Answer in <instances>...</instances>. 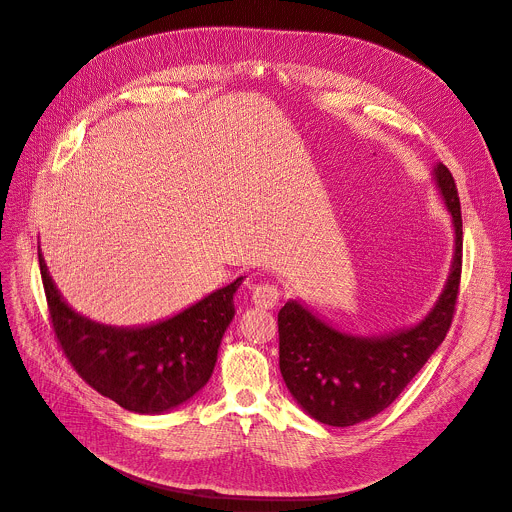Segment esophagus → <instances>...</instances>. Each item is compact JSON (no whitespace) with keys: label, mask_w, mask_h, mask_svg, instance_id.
I'll return each instance as SVG.
<instances>
[{"label":"esophagus","mask_w":512,"mask_h":512,"mask_svg":"<svg viewBox=\"0 0 512 512\" xmlns=\"http://www.w3.org/2000/svg\"><path fill=\"white\" fill-rule=\"evenodd\" d=\"M251 300L257 308L269 310V308L277 306V300H280V288L273 286V284H261V286L253 288Z\"/></svg>","instance_id":"34e87169"}]
</instances>
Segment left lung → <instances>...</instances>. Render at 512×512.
Returning <instances> with one entry per match:
<instances>
[{
	"label": "left lung",
	"mask_w": 512,
	"mask_h": 512,
	"mask_svg": "<svg viewBox=\"0 0 512 512\" xmlns=\"http://www.w3.org/2000/svg\"><path fill=\"white\" fill-rule=\"evenodd\" d=\"M433 175L451 214L455 251L447 284L421 322L380 337H357L337 331L296 300L277 314L284 382L318 423L351 427L380 414L421 371L451 327L461 280V208L451 171L439 163Z\"/></svg>",
	"instance_id": "1"
}]
</instances>
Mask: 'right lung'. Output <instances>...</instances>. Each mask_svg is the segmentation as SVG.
Listing matches in <instances>:
<instances>
[{
  "label": "right lung",
  "mask_w": 512,
  "mask_h": 512,
  "mask_svg": "<svg viewBox=\"0 0 512 512\" xmlns=\"http://www.w3.org/2000/svg\"><path fill=\"white\" fill-rule=\"evenodd\" d=\"M38 265L55 337L77 374L102 396L130 412L161 414L208 384L243 277L171 318L130 329L75 312L61 298L40 249Z\"/></svg>",
  "instance_id": "obj_1"
}]
</instances>
